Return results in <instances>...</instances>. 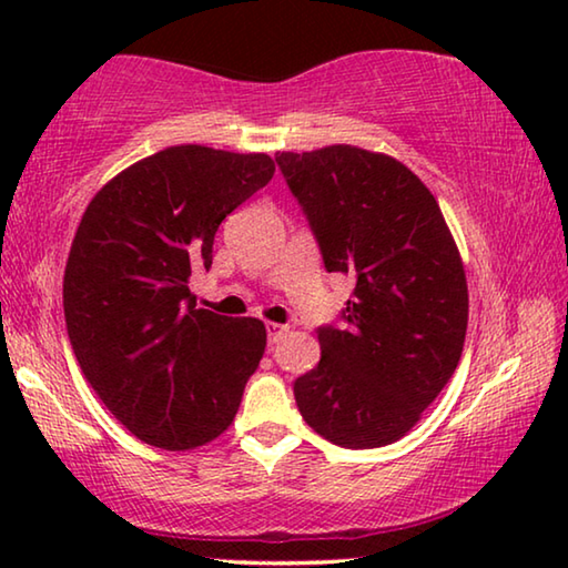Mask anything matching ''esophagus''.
Segmentation results:
<instances>
[{"label": "esophagus", "instance_id": "esophagus-1", "mask_svg": "<svg viewBox=\"0 0 568 568\" xmlns=\"http://www.w3.org/2000/svg\"><path fill=\"white\" fill-rule=\"evenodd\" d=\"M265 331H267V341H271V343H277V341H281L283 335L287 333V325H281V323L267 321V323H265Z\"/></svg>", "mask_w": 568, "mask_h": 568}]
</instances>
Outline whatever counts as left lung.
<instances>
[{"label": "left lung", "instance_id": "1", "mask_svg": "<svg viewBox=\"0 0 568 568\" xmlns=\"http://www.w3.org/2000/svg\"><path fill=\"white\" fill-rule=\"evenodd\" d=\"M325 271L351 275L345 328H318L321 363L295 381L301 416L343 448L408 434L454 376L468 285L444 213L418 175L383 152H277Z\"/></svg>", "mask_w": 568, "mask_h": 568}]
</instances>
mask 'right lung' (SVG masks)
<instances>
[{"label": "right lung", "mask_w": 568, "mask_h": 568, "mask_svg": "<svg viewBox=\"0 0 568 568\" xmlns=\"http://www.w3.org/2000/svg\"><path fill=\"white\" fill-rule=\"evenodd\" d=\"M263 152L178 145L134 162L84 210L64 267L77 363L130 434L165 450L227 430L265 353V325L195 305L223 220L265 187Z\"/></svg>", "instance_id": "right-lung-1"}]
</instances>
